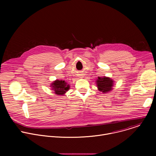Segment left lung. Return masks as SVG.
Listing matches in <instances>:
<instances>
[{
	"label": "left lung",
	"instance_id": "left-lung-1",
	"mask_svg": "<svg viewBox=\"0 0 156 156\" xmlns=\"http://www.w3.org/2000/svg\"><path fill=\"white\" fill-rule=\"evenodd\" d=\"M96 84L99 91L105 93L112 90L114 81L108 77H98L96 81Z\"/></svg>",
	"mask_w": 156,
	"mask_h": 156
}]
</instances>
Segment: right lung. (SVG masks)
<instances>
[{
  "mask_svg": "<svg viewBox=\"0 0 156 156\" xmlns=\"http://www.w3.org/2000/svg\"><path fill=\"white\" fill-rule=\"evenodd\" d=\"M52 89L57 95H63L66 92L69 90L70 86L66 83L64 80H55L51 85Z\"/></svg>",
  "mask_w": 156,
  "mask_h": 156,
  "instance_id": "add662e5",
  "label": "right lung"
}]
</instances>
